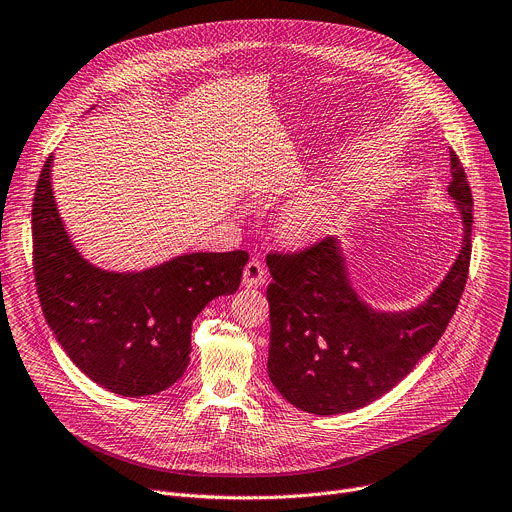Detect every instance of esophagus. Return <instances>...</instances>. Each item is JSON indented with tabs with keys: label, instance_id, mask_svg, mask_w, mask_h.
Masks as SVG:
<instances>
[{
	"label": "esophagus",
	"instance_id": "esophagus-1",
	"mask_svg": "<svg viewBox=\"0 0 512 512\" xmlns=\"http://www.w3.org/2000/svg\"><path fill=\"white\" fill-rule=\"evenodd\" d=\"M265 275H267L265 265L261 261H257V259H251L245 265V269H243V284L247 288H257V286H261L265 282Z\"/></svg>",
	"mask_w": 512,
	"mask_h": 512
}]
</instances>
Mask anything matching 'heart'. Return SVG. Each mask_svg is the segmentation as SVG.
<instances>
[{"instance_id":"obj_1","label":"heart","mask_w":512,"mask_h":512,"mask_svg":"<svg viewBox=\"0 0 512 512\" xmlns=\"http://www.w3.org/2000/svg\"><path fill=\"white\" fill-rule=\"evenodd\" d=\"M333 216V206L327 196H308L284 214V228L294 239H306L316 235Z\"/></svg>"}]
</instances>
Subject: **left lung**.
<instances>
[{
    "label": "left lung",
    "instance_id": "1",
    "mask_svg": "<svg viewBox=\"0 0 512 512\" xmlns=\"http://www.w3.org/2000/svg\"><path fill=\"white\" fill-rule=\"evenodd\" d=\"M449 194L463 220V245L441 286L418 308L376 312L353 292L337 239L300 251H269L267 371L280 394L312 414L357 410L390 392L445 333L468 282L474 198L449 149Z\"/></svg>",
    "mask_w": 512,
    "mask_h": 512
}]
</instances>
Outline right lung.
Here are the masks:
<instances>
[{
    "mask_svg": "<svg viewBox=\"0 0 512 512\" xmlns=\"http://www.w3.org/2000/svg\"><path fill=\"white\" fill-rule=\"evenodd\" d=\"M53 155L32 200V265L42 314L69 359L106 390L130 398L173 386L188 369L192 322L235 294L247 251L190 253L141 273L89 265L71 245L51 190Z\"/></svg>",
    "mask_w": 512,
    "mask_h": 512,
    "instance_id": "add662e5",
    "label": "right lung"
}]
</instances>
